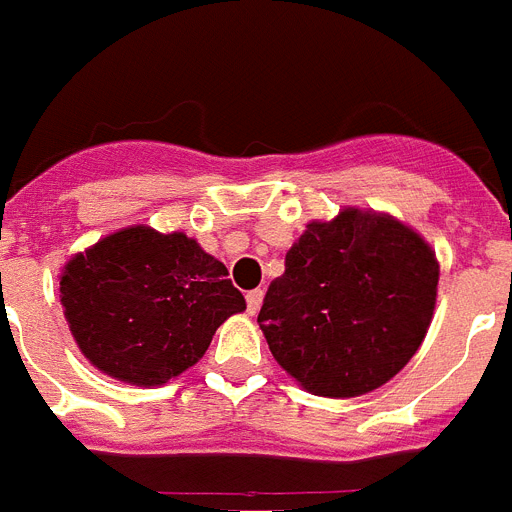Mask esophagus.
Returning <instances> with one entry per match:
<instances>
[{
  "label": "esophagus",
  "mask_w": 512,
  "mask_h": 512,
  "mask_svg": "<svg viewBox=\"0 0 512 512\" xmlns=\"http://www.w3.org/2000/svg\"><path fill=\"white\" fill-rule=\"evenodd\" d=\"M261 301H264V293L261 290H251V293L246 295V303H248V314H256L261 308Z\"/></svg>",
  "instance_id": "34e87169"
}]
</instances>
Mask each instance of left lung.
I'll list each match as a JSON object with an SVG mask.
<instances>
[{
	"instance_id": "left-lung-1",
	"label": "left lung",
	"mask_w": 512,
	"mask_h": 512,
	"mask_svg": "<svg viewBox=\"0 0 512 512\" xmlns=\"http://www.w3.org/2000/svg\"><path fill=\"white\" fill-rule=\"evenodd\" d=\"M439 261L411 225L345 206L308 222L259 311L274 361L319 398H358L421 348L437 306Z\"/></svg>"
}]
</instances>
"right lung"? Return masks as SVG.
<instances>
[{"mask_svg": "<svg viewBox=\"0 0 512 512\" xmlns=\"http://www.w3.org/2000/svg\"><path fill=\"white\" fill-rule=\"evenodd\" d=\"M227 266L185 232L130 225L70 256L59 274L67 327L91 366L162 387L204 358L246 298Z\"/></svg>", "mask_w": 512, "mask_h": 512, "instance_id": "right-lung-1", "label": "right lung"}]
</instances>
